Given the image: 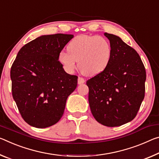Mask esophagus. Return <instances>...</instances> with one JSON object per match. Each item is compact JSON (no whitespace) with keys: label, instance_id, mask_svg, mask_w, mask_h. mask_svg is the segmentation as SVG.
<instances>
[{"label":"esophagus","instance_id":"obj_1","mask_svg":"<svg viewBox=\"0 0 159 159\" xmlns=\"http://www.w3.org/2000/svg\"><path fill=\"white\" fill-rule=\"evenodd\" d=\"M85 83V79L84 78H81V77H79V79H78V84H83Z\"/></svg>","mask_w":159,"mask_h":159}]
</instances>
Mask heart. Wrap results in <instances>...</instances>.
<instances>
[{"instance_id":"obj_1","label":"heart","mask_w":159,"mask_h":159,"mask_svg":"<svg viewBox=\"0 0 159 159\" xmlns=\"http://www.w3.org/2000/svg\"><path fill=\"white\" fill-rule=\"evenodd\" d=\"M68 52L58 55L59 62L68 73L71 74L78 66L83 74L95 75L102 72L110 64L112 49L105 37L98 35H79L67 46Z\"/></svg>"}]
</instances>
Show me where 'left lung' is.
<instances>
[{
  "label": "left lung",
  "instance_id": "left-lung-1",
  "mask_svg": "<svg viewBox=\"0 0 159 159\" xmlns=\"http://www.w3.org/2000/svg\"><path fill=\"white\" fill-rule=\"evenodd\" d=\"M112 54L102 72L86 81L90 110L97 122L118 127L136 117L144 98L145 67L136 50L116 35L105 32Z\"/></svg>",
  "mask_w": 159,
  "mask_h": 159
}]
</instances>
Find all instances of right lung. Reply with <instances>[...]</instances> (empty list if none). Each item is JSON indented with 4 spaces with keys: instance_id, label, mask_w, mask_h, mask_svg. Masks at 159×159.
I'll use <instances>...</instances> for the list:
<instances>
[{
    "instance_id": "1",
    "label": "right lung",
    "mask_w": 159,
    "mask_h": 159,
    "mask_svg": "<svg viewBox=\"0 0 159 159\" xmlns=\"http://www.w3.org/2000/svg\"><path fill=\"white\" fill-rule=\"evenodd\" d=\"M73 34L42 35L22 47L11 69L12 94L27 124L46 128L64 114L68 97L76 89L78 76L68 74L58 55Z\"/></svg>"
}]
</instances>
